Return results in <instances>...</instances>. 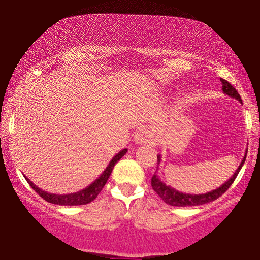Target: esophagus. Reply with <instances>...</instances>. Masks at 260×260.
<instances>
[{"label":"esophagus","mask_w":260,"mask_h":260,"mask_svg":"<svg viewBox=\"0 0 260 260\" xmlns=\"http://www.w3.org/2000/svg\"><path fill=\"white\" fill-rule=\"evenodd\" d=\"M150 140H151L150 134H149V131L147 129H141L140 131H137L136 136H135V141H136V143L138 144L149 143Z\"/></svg>","instance_id":"1"}]
</instances>
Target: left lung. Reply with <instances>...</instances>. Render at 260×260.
I'll list each match as a JSON object with an SVG mask.
<instances>
[{"mask_svg":"<svg viewBox=\"0 0 260 260\" xmlns=\"http://www.w3.org/2000/svg\"><path fill=\"white\" fill-rule=\"evenodd\" d=\"M220 81L222 83V91L223 93L230 95V97L232 98H236L237 101L241 102V98L239 93H238V91L234 88L232 85H231L229 81L222 79V78H220ZM247 154V151H246ZM245 159H246V155L244 156L243 161L238 167V169L236 170V173L233 174V176L231 177V179L227 181L222 184V186H220L219 188H216V189L212 190V191H208V193L206 194H184V193H181V191L174 189L170 186H167L166 183H163L161 180L158 179V176L154 174L151 177V187L152 189H154L156 193L158 194V197L162 199L163 201L166 202V204H168L170 206H177V207H186V206H200V205H204V204H208V202H212L218 199L219 197H221V195L225 193V191L229 189L231 187V184L234 182V180H236V177L238 176V174H239L241 167H243ZM157 162L159 163L161 162V156H157Z\"/></svg>","mask_w":260,"mask_h":260,"instance_id":"8db88e82","label":"left lung"}]
</instances>
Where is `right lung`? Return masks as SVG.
<instances>
[{
    "label": "right lung",
    "instance_id": "1",
    "mask_svg": "<svg viewBox=\"0 0 260 260\" xmlns=\"http://www.w3.org/2000/svg\"><path fill=\"white\" fill-rule=\"evenodd\" d=\"M127 149H123L122 151H119L118 154H117L115 157H113L111 161H110L109 166L106 167V169L103 172V174L101 176L98 177L97 180L94 181L93 183H91L90 186L85 188V189L80 190V191H77V193H72V194H66V195H59V194H51V193H47V191L40 189V188H38L35 184L31 182L29 179H27L26 176V180L27 182L29 183V186L33 188V189L37 191V193L40 195V197L46 200L47 202H51V204H54V205H61V206H80V205H87L90 204L91 201H93L95 198L98 197V194L101 193L103 188H104L105 183L108 182L110 175H111L112 173V169L113 167L117 162L119 161L120 158L123 157L124 155L126 154Z\"/></svg>",
    "mask_w": 260,
    "mask_h": 260
}]
</instances>
